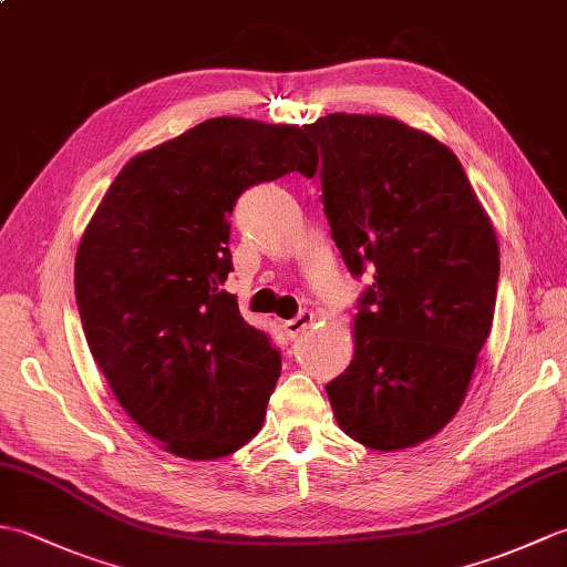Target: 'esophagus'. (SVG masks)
Here are the masks:
<instances>
[{
  "mask_svg": "<svg viewBox=\"0 0 567 567\" xmlns=\"http://www.w3.org/2000/svg\"><path fill=\"white\" fill-rule=\"evenodd\" d=\"M317 321V317H315V311H299V315L295 317V319H290V321H285V333L290 336V339H297V336H302L305 333V329H309L311 323Z\"/></svg>",
  "mask_w": 567,
  "mask_h": 567,
  "instance_id": "34e87169",
  "label": "esophagus"
}]
</instances>
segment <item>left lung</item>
<instances>
[{"instance_id":"8db88e82","label":"left lung","mask_w":567,"mask_h":567,"mask_svg":"<svg viewBox=\"0 0 567 567\" xmlns=\"http://www.w3.org/2000/svg\"><path fill=\"white\" fill-rule=\"evenodd\" d=\"M321 202L355 277L353 360L327 384L341 431L372 451L429 441L461 409L495 319L499 244L455 153L382 114L305 126Z\"/></svg>"}]
</instances>
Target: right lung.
Segmentation results:
<instances>
[{
  "label": "right lung",
  "mask_w": 567,
  "mask_h": 567,
  "mask_svg": "<svg viewBox=\"0 0 567 567\" xmlns=\"http://www.w3.org/2000/svg\"><path fill=\"white\" fill-rule=\"evenodd\" d=\"M317 165L305 128L207 118L134 155L92 214L75 258L82 329L163 451L216 461L260 431L282 360L224 290L228 216L248 187Z\"/></svg>",
  "instance_id": "right-lung-1"
}]
</instances>
